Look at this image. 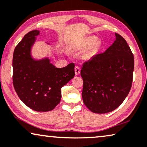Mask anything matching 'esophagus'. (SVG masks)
Returning a JSON list of instances; mask_svg holds the SVG:
<instances>
[{
    "label": "esophagus",
    "instance_id": "1",
    "mask_svg": "<svg viewBox=\"0 0 147 147\" xmlns=\"http://www.w3.org/2000/svg\"><path fill=\"white\" fill-rule=\"evenodd\" d=\"M74 71H75L76 75H78V74H79L80 73V67H78V66H76L75 68H74Z\"/></svg>",
    "mask_w": 147,
    "mask_h": 147
}]
</instances>
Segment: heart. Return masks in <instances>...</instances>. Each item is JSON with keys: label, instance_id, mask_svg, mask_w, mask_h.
Wrapping results in <instances>:
<instances>
[{"label": "heart", "instance_id": "heart-1", "mask_svg": "<svg viewBox=\"0 0 147 147\" xmlns=\"http://www.w3.org/2000/svg\"><path fill=\"white\" fill-rule=\"evenodd\" d=\"M96 40V37L94 36H89L82 39L77 45H76V49H86L94 44Z\"/></svg>", "mask_w": 147, "mask_h": 147}]
</instances>
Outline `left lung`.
I'll use <instances>...</instances> for the list:
<instances>
[{"label":"left lung","instance_id":"left-lung-1","mask_svg":"<svg viewBox=\"0 0 147 147\" xmlns=\"http://www.w3.org/2000/svg\"><path fill=\"white\" fill-rule=\"evenodd\" d=\"M115 36L113 45L84 63L80 71L82 100L94 113H107L118 108L132 86L133 55L123 37L117 33Z\"/></svg>","mask_w":147,"mask_h":147}]
</instances>
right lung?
<instances>
[{"mask_svg":"<svg viewBox=\"0 0 147 147\" xmlns=\"http://www.w3.org/2000/svg\"><path fill=\"white\" fill-rule=\"evenodd\" d=\"M39 30L24 35L16 45L12 59L13 86L20 100L35 111H52L61 99V88L74 76V64L57 68L49 58L35 60L31 48Z\"/></svg>","mask_w":147,"mask_h":147,"instance_id":"obj_1","label":"right lung"}]
</instances>
